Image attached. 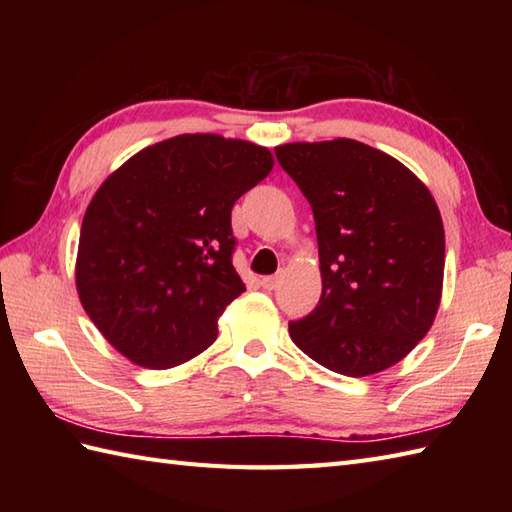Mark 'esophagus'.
Wrapping results in <instances>:
<instances>
[{
    "mask_svg": "<svg viewBox=\"0 0 512 512\" xmlns=\"http://www.w3.org/2000/svg\"><path fill=\"white\" fill-rule=\"evenodd\" d=\"M279 281H281V275L264 277V279H262V288H264V290H275V288L279 286Z\"/></svg>",
    "mask_w": 512,
    "mask_h": 512,
    "instance_id": "1",
    "label": "esophagus"
}]
</instances>
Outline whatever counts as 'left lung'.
Wrapping results in <instances>:
<instances>
[{"label":"left lung","mask_w":512,"mask_h":512,"mask_svg":"<svg viewBox=\"0 0 512 512\" xmlns=\"http://www.w3.org/2000/svg\"><path fill=\"white\" fill-rule=\"evenodd\" d=\"M312 206L321 299L288 323L312 361L361 378L402 361L436 319L444 226L429 189L383 151L350 138L275 147Z\"/></svg>","instance_id":"obj_1"}]
</instances>
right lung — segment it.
<instances>
[{"label":"right lung","mask_w":512,"mask_h":512,"mask_svg":"<svg viewBox=\"0 0 512 512\" xmlns=\"http://www.w3.org/2000/svg\"><path fill=\"white\" fill-rule=\"evenodd\" d=\"M273 165L246 140L182 134L138 151L94 193L76 290L129 361L169 369L215 341L220 314L246 290L233 268V204Z\"/></svg>","instance_id":"1"}]
</instances>
